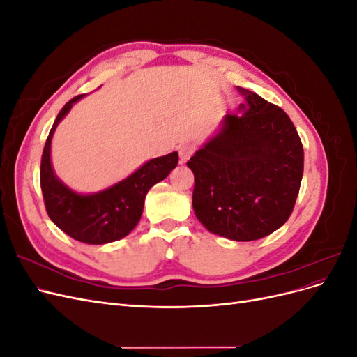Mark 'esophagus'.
Instances as JSON below:
<instances>
[{
  "label": "esophagus",
  "mask_w": 357,
  "mask_h": 357,
  "mask_svg": "<svg viewBox=\"0 0 357 357\" xmlns=\"http://www.w3.org/2000/svg\"><path fill=\"white\" fill-rule=\"evenodd\" d=\"M195 150H197V146L193 144V143H185V144H181V146L178 147L180 160H181V162H186V160L193 155V152H195Z\"/></svg>",
  "instance_id": "34e87169"
}]
</instances>
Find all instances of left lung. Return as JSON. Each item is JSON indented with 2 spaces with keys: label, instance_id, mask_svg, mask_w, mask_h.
Segmentation results:
<instances>
[{
  "label": "left lung",
  "instance_id": "8db88e82",
  "mask_svg": "<svg viewBox=\"0 0 357 357\" xmlns=\"http://www.w3.org/2000/svg\"><path fill=\"white\" fill-rule=\"evenodd\" d=\"M243 114L225 117L222 131L193 155L192 204L210 232L255 241L283 226L294 211L304 172V149L280 107L241 89Z\"/></svg>",
  "mask_w": 357,
  "mask_h": 357
}]
</instances>
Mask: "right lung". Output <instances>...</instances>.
I'll return each mask as SVG.
<instances>
[{
    "label": "right lung",
    "mask_w": 357,
    "mask_h": 357,
    "mask_svg": "<svg viewBox=\"0 0 357 357\" xmlns=\"http://www.w3.org/2000/svg\"><path fill=\"white\" fill-rule=\"evenodd\" d=\"M82 96L70 100L55 119L43 149L40 185L49 218L61 231L86 244H105L123 238L135 228L143 214L149 189L177 167L178 153L172 152L149 160L134 174L92 195H80L68 189L52 169L50 143L62 117Z\"/></svg>",
    "instance_id": "obj_1"
}]
</instances>
